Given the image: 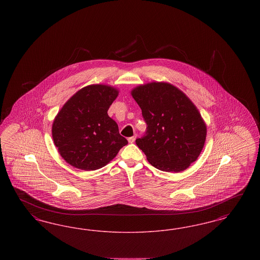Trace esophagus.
I'll use <instances>...</instances> for the list:
<instances>
[{"label": "esophagus", "instance_id": "1", "mask_svg": "<svg viewBox=\"0 0 260 260\" xmlns=\"http://www.w3.org/2000/svg\"><path fill=\"white\" fill-rule=\"evenodd\" d=\"M136 136H132V137H128V138H127V140H128L129 143H134V142L136 141Z\"/></svg>", "mask_w": 260, "mask_h": 260}]
</instances>
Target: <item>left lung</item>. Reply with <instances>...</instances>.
Returning a JSON list of instances; mask_svg holds the SVG:
<instances>
[{
	"instance_id": "1",
	"label": "left lung",
	"mask_w": 260,
	"mask_h": 260,
	"mask_svg": "<svg viewBox=\"0 0 260 260\" xmlns=\"http://www.w3.org/2000/svg\"><path fill=\"white\" fill-rule=\"evenodd\" d=\"M147 124L136 145L149 162L164 172L179 173L198 159L207 125L194 103L169 83L153 82L132 90Z\"/></svg>"
}]
</instances>
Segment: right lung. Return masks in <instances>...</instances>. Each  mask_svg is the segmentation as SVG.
<instances>
[{
  "label": "right lung",
  "instance_id": "right-lung-1",
  "mask_svg": "<svg viewBox=\"0 0 260 260\" xmlns=\"http://www.w3.org/2000/svg\"><path fill=\"white\" fill-rule=\"evenodd\" d=\"M117 88L90 85L78 90L58 112L52 139L62 158L83 171H95L112 161L127 140L107 111Z\"/></svg>",
  "mask_w": 260,
  "mask_h": 260
}]
</instances>
